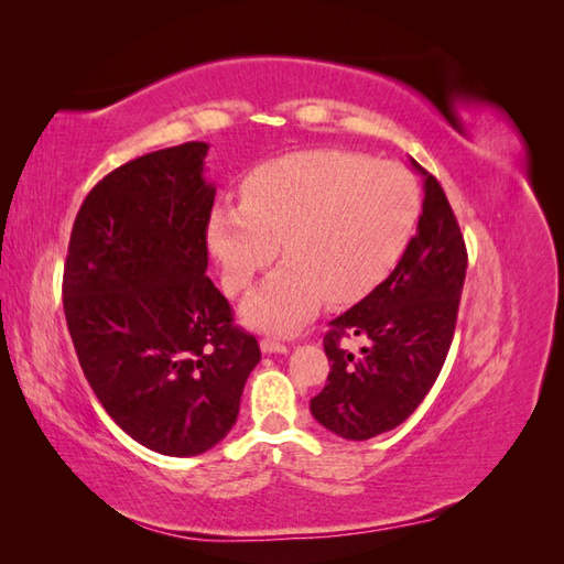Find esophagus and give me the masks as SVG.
Returning <instances> with one entry per match:
<instances>
[{"mask_svg":"<svg viewBox=\"0 0 564 564\" xmlns=\"http://www.w3.org/2000/svg\"><path fill=\"white\" fill-rule=\"evenodd\" d=\"M261 351L263 354H285L289 351V346H285L283 341H279V339H261Z\"/></svg>","mask_w":564,"mask_h":564,"instance_id":"obj_1","label":"esophagus"}]
</instances>
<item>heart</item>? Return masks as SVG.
I'll use <instances>...</instances> for the list:
<instances>
[{"label":"heart","instance_id":"obj_1","mask_svg":"<svg viewBox=\"0 0 564 564\" xmlns=\"http://www.w3.org/2000/svg\"><path fill=\"white\" fill-rule=\"evenodd\" d=\"M422 210L414 176L356 152L307 150L259 166L242 206L210 213L208 247L230 293L247 291L279 254L289 261L247 297V325L293 332L327 297L370 293L400 261Z\"/></svg>","mask_w":564,"mask_h":564}]
</instances>
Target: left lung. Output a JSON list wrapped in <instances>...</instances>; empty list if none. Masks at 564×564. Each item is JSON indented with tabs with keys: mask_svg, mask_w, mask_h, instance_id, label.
<instances>
[{
	"mask_svg": "<svg viewBox=\"0 0 564 564\" xmlns=\"http://www.w3.org/2000/svg\"><path fill=\"white\" fill-rule=\"evenodd\" d=\"M424 176V206L416 235L398 267L361 303L329 322L327 386L310 400V412L332 434L366 441L400 426L434 388L446 361L467 251L451 203L436 176ZM344 336L369 341L361 357L340 346Z\"/></svg>",
	"mask_w": 564,
	"mask_h": 564,
	"instance_id": "8db88e82",
	"label": "left lung"
}]
</instances>
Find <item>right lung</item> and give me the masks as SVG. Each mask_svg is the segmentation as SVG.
Listing matches in <instances>:
<instances>
[{
    "label": "right lung",
    "mask_w": 564,
    "mask_h": 564,
    "mask_svg": "<svg viewBox=\"0 0 564 564\" xmlns=\"http://www.w3.org/2000/svg\"><path fill=\"white\" fill-rule=\"evenodd\" d=\"M206 142H184L106 174L72 225L63 275L67 329L94 394L130 438L174 458L227 436L261 361L206 275Z\"/></svg>",
    "instance_id": "obj_1"
}]
</instances>
